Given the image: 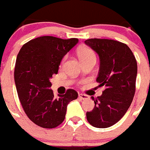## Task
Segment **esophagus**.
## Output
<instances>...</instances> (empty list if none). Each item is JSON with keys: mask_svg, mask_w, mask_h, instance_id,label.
<instances>
[{"mask_svg": "<svg viewBox=\"0 0 150 150\" xmlns=\"http://www.w3.org/2000/svg\"><path fill=\"white\" fill-rule=\"evenodd\" d=\"M78 97H79V98L82 99V100H85V99L89 98V97H88L87 96H86V95H84V94H79V95H78Z\"/></svg>", "mask_w": 150, "mask_h": 150, "instance_id": "obj_1", "label": "esophagus"}]
</instances>
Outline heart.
Segmentation results:
<instances>
[{
    "mask_svg": "<svg viewBox=\"0 0 150 150\" xmlns=\"http://www.w3.org/2000/svg\"><path fill=\"white\" fill-rule=\"evenodd\" d=\"M78 55L80 61H81V63L83 62V61H89V60L96 59V54H95V53L93 52L92 50L87 48V47H83V48L80 49L78 51ZM65 60L66 57L63 59L62 64H64Z\"/></svg>",
    "mask_w": 150,
    "mask_h": 150,
    "instance_id": "heart-1",
    "label": "heart"
}]
</instances>
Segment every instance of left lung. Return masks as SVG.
<instances>
[{
  "label": "left lung",
  "instance_id": "obj_1",
  "mask_svg": "<svg viewBox=\"0 0 150 150\" xmlns=\"http://www.w3.org/2000/svg\"><path fill=\"white\" fill-rule=\"evenodd\" d=\"M100 58L97 77L99 86H105L100 96L92 99L94 109L86 112L89 124L97 128H107L119 121L132 103L135 92L137 61L125 43L110 39L85 40Z\"/></svg>",
  "mask_w": 150,
  "mask_h": 150
}]
</instances>
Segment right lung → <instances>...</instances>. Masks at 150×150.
Instances as JSON below:
<instances>
[{
    "mask_svg": "<svg viewBox=\"0 0 150 150\" xmlns=\"http://www.w3.org/2000/svg\"><path fill=\"white\" fill-rule=\"evenodd\" d=\"M78 43V38L42 36L25 43L18 54L14 77L18 98L28 117L39 127L52 129L62 124L67 105L78 98V92L69 89L54 98L50 89V79L58 73L61 60Z\"/></svg>",
    "mask_w": 150,
    "mask_h": 150,
    "instance_id": "obj_1",
    "label": "right lung"
}]
</instances>
